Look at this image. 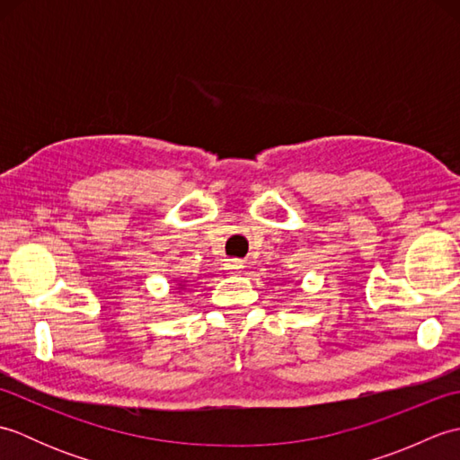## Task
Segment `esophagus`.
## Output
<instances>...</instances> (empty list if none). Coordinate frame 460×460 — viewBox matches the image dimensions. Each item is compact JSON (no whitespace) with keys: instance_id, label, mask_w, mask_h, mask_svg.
<instances>
[{"instance_id":"34e87169","label":"esophagus","mask_w":460,"mask_h":460,"mask_svg":"<svg viewBox=\"0 0 460 460\" xmlns=\"http://www.w3.org/2000/svg\"><path fill=\"white\" fill-rule=\"evenodd\" d=\"M243 267H245V262H243L241 259H229L227 262H225V270H229V272H241Z\"/></svg>"}]
</instances>
